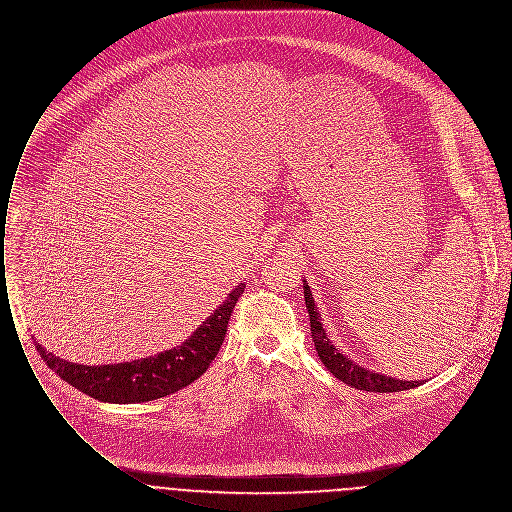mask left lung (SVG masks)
<instances>
[{"label":"left lung","instance_id":"8db88e82","mask_svg":"<svg viewBox=\"0 0 512 512\" xmlns=\"http://www.w3.org/2000/svg\"><path fill=\"white\" fill-rule=\"evenodd\" d=\"M304 300H306V308L310 314V330H312V340L316 345V351L322 359V363L338 377L343 383L355 387V389H363V391H375V393H393V391H405L411 387L421 385L419 381H403V379H395L383 373H375L371 369H365L357 363H353L349 357H345L340 349L334 345V341L326 336V330L322 326V316L314 304L310 286L304 280Z\"/></svg>","mask_w":512,"mask_h":512}]
</instances>
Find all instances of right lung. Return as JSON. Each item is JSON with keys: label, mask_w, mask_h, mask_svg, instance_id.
I'll use <instances>...</instances> for the list:
<instances>
[{"label": "right lung", "mask_w": 512, "mask_h": 512, "mask_svg": "<svg viewBox=\"0 0 512 512\" xmlns=\"http://www.w3.org/2000/svg\"><path fill=\"white\" fill-rule=\"evenodd\" d=\"M244 288L246 284H238L188 340L155 357L109 365H81L53 355L39 343L35 347L49 369L93 399L107 403L153 401L190 385L208 369L220 351L228 320Z\"/></svg>", "instance_id": "obj_1"}]
</instances>
